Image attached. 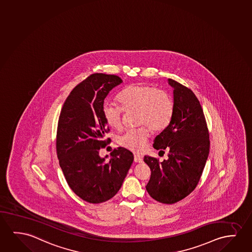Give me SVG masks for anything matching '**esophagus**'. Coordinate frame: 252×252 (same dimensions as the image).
<instances>
[{
    "label": "esophagus",
    "instance_id": "1",
    "mask_svg": "<svg viewBox=\"0 0 252 252\" xmlns=\"http://www.w3.org/2000/svg\"><path fill=\"white\" fill-rule=\"evenodd\" d=\"M134 161H135L136 163H142L143 158L140 155H138V154H135L134 155Z\"/></svg>",
    "mask_w": 252,
    "mask_h": 252
}]
</instances>
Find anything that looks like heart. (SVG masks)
Segmentation results:
<instances>
[{"label": "heart", "instance_id": "obj_1", "mask_svg": "<svg viewBox=\"0 0 252 252\" xmlns=\"http://www.w3.org/2000/svg\"><path fill=\"white\" fill-rule=\"evenodd\" d=\"M121 106L105 103L103 115L107 124L114 129L122 127V114L125 111H137L138 123L146 125L155 131H163L172 121L173 103L170 96L162 90L149 85L132 84L118 96ZM150 135L149 128L140 126L130 129L120 138L121 146L133 152H142Z\"/></svg>", "mask_w": 252, "mask_h": 252}]
</instances>
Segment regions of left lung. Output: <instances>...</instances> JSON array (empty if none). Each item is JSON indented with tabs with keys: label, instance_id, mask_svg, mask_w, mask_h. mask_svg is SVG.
<instances>
[{
	"label": "left lung",
	"instance_id": "8db88e82",
	"mask_svg": "<svg viewBox=\"0 0 252 252\" xmlns=\"http://www.w3.org/2000/svg\"><path fill=\"white\" fill-rule=\"evenodd\" d=\"M173 114L167 127L154 139L155 149L168 150V158L159 162L145 156L151 169L146 185L150 196L163 204H174L196 188L208 158L210 140L204 112L190 89L172 79Z\"/></svg>",
	"mask_w": 252,
	"mask_h": 252
}]
</instances>
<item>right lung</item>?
Wrapping results in <instances>:
<instances>
[{"label":"right lung","mask_w":252,"mask_h":252,"mask_svg":"<svg viewBox=\"0 0 252 252\" xmlns=\"http://www.w3.org/2000/svg\"><path fill=\"white\" fill-rule=\"evenodd\" d=\"M123 80L113 74L94 73L70 93L59 118L56 150L66 182L81 199L99 204L121 189L133 161L124 147L113 150L110 158L99 149L111 141L104 115V100Z\"/></svg>","instance_id":"add662e5"}]
</instances>
